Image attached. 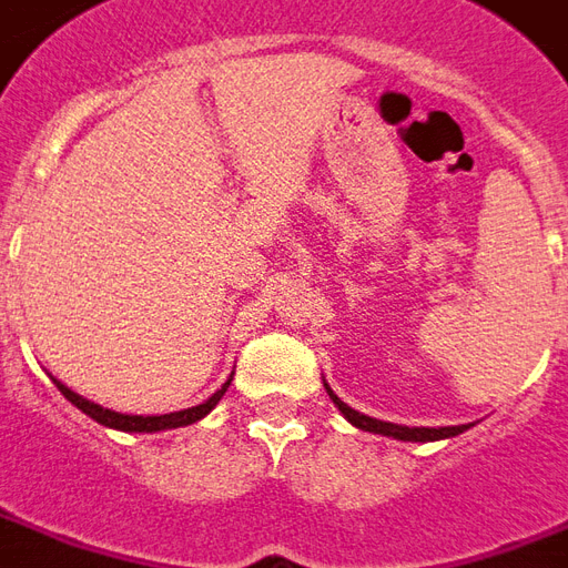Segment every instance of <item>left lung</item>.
<instances>
[{
  "label": "left lung",
  "mask_w": 568,
  "mask_h": 568,
  "mask_svg": "<svg viewBox=\"0 0 568 568\" xmlns=\"http://www.w3.org/2000/svg\"><path fill=\"white\" fill-rule=\"evenodd\" d=\"M327 397L334 400L343 418L348 424H355L358 430H367V434H379V436H390V439H403V443H436V439H452V436L464 434L469 430L473 424H455V427H406V424H390V422H379V418H369V415L358 413V409H352L348 403H343L331 390V385L325 382Z\"/></svg>",
  "instance_id": "8db88e82"
}]
</instances>
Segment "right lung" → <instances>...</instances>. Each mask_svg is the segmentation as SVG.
I'll return each instance as SVG.
<instances>
[{
    "label": "right lung",
    "mask_w": 568,
    "mask_h": 568,
    "mask_svg": "<svg viewBox=\"0 0 568 568\" xmlns=\"http://www.w3.org/2000/svg\"><path fill=\"white\" fill-rule=\"evenodd\" d=\"M53 385L62 390V397L65 400H71L81 413H87L92 418V422L104 424V427H113V430H125V434H159V430H174V427H186V424H195L201 422L204 415L213 413V406L222 400V394L229 390L231 379H225V385H222L213 397H207L204 403H199V406H189V409H180V413H168V415H123V413H113V409H104V406H99V403L87 400V397H81L78 390H71L69 385H62L60 379H53Z\"/></svg>",
    "instance_id": "right-lung-1"
}]
</instances>
